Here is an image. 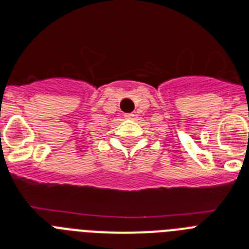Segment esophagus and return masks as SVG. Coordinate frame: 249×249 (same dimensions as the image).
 I'll use <instances>...</instances> for the list:
<instances>
[{
  "label": "esophagus",
  "mask_w": 249,
  "mask_h": 249,
  "mask_svg": "<svg viewBox=\"0 0 249 249\" xmlns=\"http://www.w3.org/2000/svg\"><path fill=\"white\" fill-rule=\"evenodd\" d=\"M126 118H134V114L130 113V114H126Z\"/></svg>",
  "instance_id": "obj_1"
}]
</instances>
